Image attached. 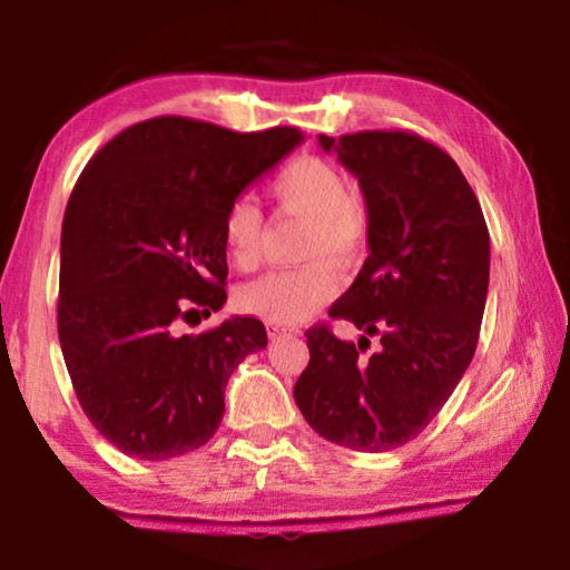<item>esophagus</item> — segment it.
<instances>
[{"mask_svg":"<svg viewBox=\"0 0 570 570\" xmlns=\"http://www.w3.org/2000/svg\"><path fill=\"white\" fill-rule=\"evenodd\" d=\"M298 330L296 326H286V324H268V336L272 340H282V336H296Z\"/></svg>","mask_w":570,"mask_h":570,"instance_id":"34e87169","label":"esophagus"}]
</instances>
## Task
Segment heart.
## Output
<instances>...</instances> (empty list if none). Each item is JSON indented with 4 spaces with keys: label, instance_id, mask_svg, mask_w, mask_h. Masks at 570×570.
Instances as JSON below:
<instances>
[{
    "label": "heart",
    "instance_id": "heart-1",
    "mask_svg": "<svg viewBox=\"0 0 570 570\" xmlns=\"http://www.w3.org/2000/svg\"><path fill=\"white\" fill-rule=\"evenodd\" d=\"M272 196L292 214L308 218L306 266L278 268L238 288L236 302L246 314L272 324H294L342 292L343 266H354L366 250V218L352 198V183L334 163L298 156L276 173ZM264 216L248 196H238L224 214V246L240 268L256 264L262 250Z\"/></svg>",
    "mask_w": 570,
    "mask_h": 570
}]
</instances>
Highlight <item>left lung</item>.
I'll return each mask as SVG.
<instances>
[{
	"mask_svg": "<svg viewBox=\"0 0 570 570\" xmlns=\"http://www.w3.org/2000/svg\"><path fill=\"white\" fill-rule=\"evenodd\" d=\"M360 180L370 256L330 308L360 342L306 332L296 407L324 440L390 452L428 428L475 354L490 282L482 208L445 150L404 130L320 135ZM370 335L381 350L364 357Z\"/></svg>",
	"mask_w": 570,
	"mask_h": 570,
	"instance_id": "1",
	"label": "left lung"
}]
</instances>
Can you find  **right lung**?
Returning a JSON list of instances; mask_svg holds the SVG:
<instances>
[{"label": "right lung", "instance_id": "add662e5", "mask_svg": "<svg viewBox=\"0 0 570 570\" xmlns=\"http://www.w3.org/2000/svg\"><path fill=\"white\" fill-rule=\"evenodd\" d=\"M304 132H234L163 115L102 146L62 220L57 334L88 420L130 458L168 460L214 438L236 366L264 324L230 316L178 334L226 304L224 214Z\"/></svg>", "mask_w": 570, "mask_h": 570}]
</instances>
